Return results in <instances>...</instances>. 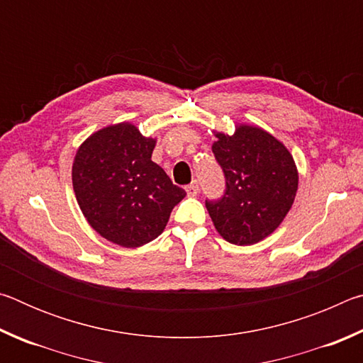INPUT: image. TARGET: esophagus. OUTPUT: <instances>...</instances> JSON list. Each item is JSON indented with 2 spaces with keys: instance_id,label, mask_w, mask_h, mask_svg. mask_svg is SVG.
<instances>
[{
  "instance_id": "1",
  "label": "esophagus",
  "mask_w": 363,
  "mask_h": 363,
  "mask_svg": "<svg viewBox=\"0 0 363 363\" xmlns=\"http://www.w3.org/2000/svg\"><path fill=\"white\" fill-rule=\"evenodd\" d=\"M199 190H200V187H199V182H196V181H194L192 184H189V186L186 187V192H187L189 196H195L196 194H199Z\"/></svg>"
}]
</instances>
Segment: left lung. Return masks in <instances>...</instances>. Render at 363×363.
<instances>
[{
  "mask_svg": "<svg viewBox=\"0 0 363 363\" xmlns=\"http://www.w3.org/2000/svg\"><path fill=\"white\" fill-rule=\"evenodd\" d=\"M213 153L225 177L224 194L205 200L216 230L233 245H253L286 216L298 190L293 157L261 128L240 126L216 134Z\"/></svg>",
  "mask_w": 363,
  "mask_h": 363,
  "instance_id": "left-lung-1",
  "label": "left lung"
}]
</instances>
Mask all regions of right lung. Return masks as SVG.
Returning <instances> with one entry per match:
<instances>
[{"mask_svg":"<svg viewBox=\"0 0 363 363\" xmlns=\"http://www.w3.org/2000/svg\"><path fill=\"white\" fill-rule=\"evenodd\" d=\"M155 140L130 123L104 128L86 139L73 162L78 205L91 227L120 247L136 248L160 235L186 196L152 162Z\"/></svg>","mask_w":363,"mask_h":363,"instance_id":"1","label":"right lung"}]
</instances>
